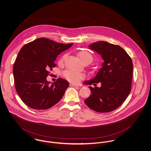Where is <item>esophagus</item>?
<instances>
[{
    "instance_id": "esophagus-1",
    "label": "esophagus",
    "mask_w": 151,
    "mask_h": 151,
    "mask_svg": "<svg viewBox=\"0 0 151 151\" xmlns=\"http://www.w3.org/2000/svg\"><path fill=\"white\" fill-rule=\"evenodd\" d=\"M70 86H78V85H77V84H71V83H70Z\"/></svg>"
}]
</instances>
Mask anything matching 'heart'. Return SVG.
<instances>
[{
  "mask_svg": "<svg viewBox=\"0 0 151 151\" xmlns=\"http://www.w3.org/2000/svg\"><path fill=\"white\" fill-rule=\"evenodd\" d=\"M78 56L83 63L88 62L91 63L93 60L92 55L87 51L79 52L78 53ZM67 56V54L64 55L62 57L60 62H64ZM63 76L67 80L74 83L79 82L81 80L83 79L85 77V75L83 73H80V72H76L71 70L65 71V72L63 73Z\"/></svg>",
  "mask_w": 151,
  "mask_h": 151,
  "instance_id": "b5f03b06",
  "label": "heart"
}]
</instances>
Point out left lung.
Listing matches in <instances>:
<instances>
[{
    "mask_svg": "<svg viewBox=\"0 0 151 151\" xmlns=\"http://www.w3.org/2000/svg\"><path fill=\"white\" fill-rule=\"evenodd\" d=\"M88 47L101 55L104 62L96 77L86 81L88 85L101 83V86H89L90 96L84 102L92 110L106 113L119 108L131 91L132 62L120 46L105 41H98Z\"/></svg>",
    "mask_w": 151,
    "mask_h": 151,
    "instance_id": "8db88e82",
    "label": "left lung"
}]
</instances>
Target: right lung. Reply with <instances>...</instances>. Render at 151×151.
Returning <instances> with one entry per match:
<instances>
[{"instance_id":"right-lung-1","label":"right lung","mask_w":151,"mask_h":151,"mask_svg":"<svg viewBox=\"0 0 151 151\" xmlns=\"http://www.w3.org/2000/svg\"><path fill=\"white\" fill-rule=\"evenodd\" d=\"M73 45L41 38L22 47L14 64L13 76L16 91L25 105L44 110L62 98L69 83L60 78L50 84L46 77L56 67L58 55Z\"/></svg>"}]
</instances>
